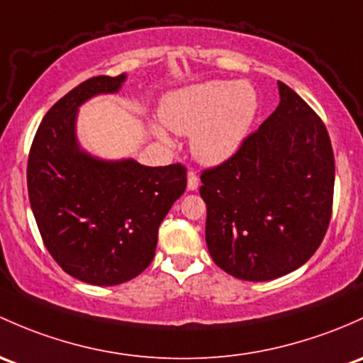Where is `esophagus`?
<instances>
[{"instance_id": "esophagus-1", "label": "esophagus", "mask_w": 363, "mask_h": 363, "mask_svg": "<svg viewBox=\"0 0 363 363\" xmlns=\"http://www.w3.org/2000/svg\"><path fill=\"white\" fill-rule=\"evenodd\" d=\"M198 186H200V179H198L196 172L189 170L188 172V189L189 191H194V189H198Z\"/></svg>"}]
</instances>
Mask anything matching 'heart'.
Wrapping results in <instances>:
<instances>
[{
    "instance_id": "obj_1",
    "label": "heart",
    "mask_w": 363,
    "mask_h": 363,
    "mask_svg": "<svg viewBox=\"0 0 363 363\" xmlns=\"http://www.w3.org/2000/svg\"><path fill=\"white\" fill-rule=\"evenodd\" d=\"M257 114V94L250 83L205 82L167 95L160 108L163 125L175 133H193L194 156L207 165L231 158L249 133ZM169 140L163 127L155 128Z\"/></svg>"
}]
</instances>
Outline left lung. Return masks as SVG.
<instances>
[{"mask_svg":"<svg viewBox=\"0 0 363 363\" xmlns=\"http://www.w3.org/2000/svg\"><path fill=\"white\" fill-rule=\"evenodd\" d=\"M280 104L238 151L201 172L205 240L231 277L268 281L303 266L333 216L334 152L325 125L278 82Z\"/></svg>","mask_w":363,"mask_h":363,"instance_id":"obj_1","label":"left lung"}]
</instances>
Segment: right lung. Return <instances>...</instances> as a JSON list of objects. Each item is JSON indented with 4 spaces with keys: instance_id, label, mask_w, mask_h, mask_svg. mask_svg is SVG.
I'll use <instances>...</instances> for the list:
<instances>
[{
    "instance_id": "add662e5",
    "label": "right lung",
    "mask_w": 363,
    "mask_h": 363,
    "mask_svg": "<svg viewBox=\"0 0 363 363\" xmlns=\"http://www.w3.org/2000/svg\"><path fill=\"white\" fill-rule=\"evenodd\" d=\"M125 78L95 76L74 86L45 114L29 151V201L45 247L64 272L91 285L123 284L151 264L160 224L188 182L181 163L106 162L79 147L78 108L118 91Z\"/></svg>"
}]
</instances>
